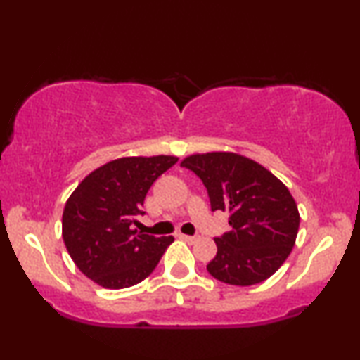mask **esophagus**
Listing matches in <instances>:
<instances>
[{
	"mask_svg": "<svg viewBox=\"0 0 360 360\" xmlns=\"http://www.w3.org/2000/svg\"><path fill=\"white\" fill-rule=\"evenodd\" d=\"M180 239H184L185 243H188V244H193V243H196V240H198L200 238H196V236H186V234H180Z\"/></svg>",
	"mask_w": 360,
	"mask_h": 360,
	"instance_id": "34e87169",
	"label": "esophagus"
}]
</instances>
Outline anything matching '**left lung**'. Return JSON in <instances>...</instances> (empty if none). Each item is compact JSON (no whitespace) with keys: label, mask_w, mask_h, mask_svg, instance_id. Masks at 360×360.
I'll return each instance as SVG.
<instances>
[{"label":"left lung","mask_w":360,"mask_h":360,"mask_svg":"<svg viewBox=\"0 0 360 360\" xmlns=\"http://www.w3.org/2000/svg\"><path fill=\"white\" fill-rule=\"evenodd\" d=\"M180 165L203 181L211 210L231 214L233 229L214 239L218 252L208 272L239 287L272 277L292 252L300 228L298 206L283 181L236 152L191 154Z\"/></svg>","instance_id":"1"}]
</instances>
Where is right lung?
<instances>
[{
  "label": "right lung",
  "instance_id": "1",
  "mask_svg": "<svg viewBox=\"0 0 360 360\" xmlns=\"http://www.w3.org/2000/svg\"><path fill=\"white\" fill-rule=\"evenodd\" d=\"M175 155L121 157L98 167L68 196L62 238L78 270L103 288L137 285L157 267L172 236L132 228L152 184L176 164Z\"/></svg>",
  "mask_w": 360,
  "mask_h": 360
}]
</instances>
